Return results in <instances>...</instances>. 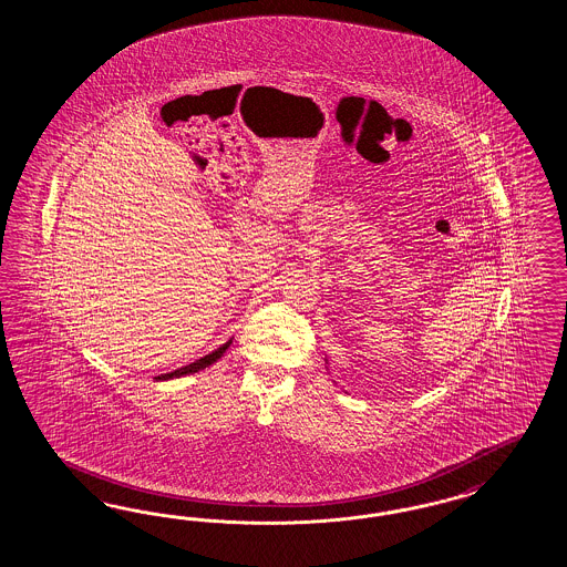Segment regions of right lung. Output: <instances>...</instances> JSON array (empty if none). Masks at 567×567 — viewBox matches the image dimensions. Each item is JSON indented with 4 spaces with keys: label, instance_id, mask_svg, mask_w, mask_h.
Segmentation results:
<instances>
[{
    "label": "right lung",
    "instance_id": "right-lung-1",
    "mask_svg": "<svg viewBox=\"0 0 567 567\" xmlns=\"http://www.w3.org/2000/svg\"><path fill=\"white\" fill-rule=\"evenodd\" d=\"M233 343V339L230 341H226L223 347H218L216 351H212V353H207L204 355L202 360L193 361L189 365H183V368H178V370H174V372H168V374H159L157 380H172V378H181L187 377V374H195V372H202V370H206L207 365H212V363H216V361L220 360L224 355V351L230 347Z\"/></svg>",
    "mask_w": 567,
    "mask_h": 567
}]
</instances>
